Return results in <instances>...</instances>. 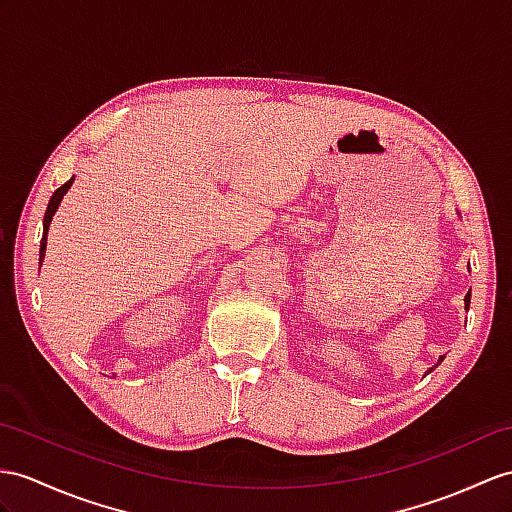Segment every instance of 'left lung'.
<instances>
[{"instance_id": "1", "label": "left lung", "mask_w": 512, "mask_h": 512, "mask_svg": "<svg viewBox=\"0 0 512 512\" xmlns=\"http://www.w3.org/2000/svg\"><path fill=\"white\" fill-rule=\"evenodd\" d=\"M469 304H471V289H469V293L465 295V310H469ZM443 358H445V356H439V363H441ZM439 363H436L434 367H439ZM434 367H432V369H434ZM432 369H428V371H432Z\"/></svg>"}]
</instances>
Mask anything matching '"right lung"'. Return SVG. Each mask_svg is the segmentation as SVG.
I'll list each match as a JSON object with an SVG mask.
<instances>
[{"instance_id": "1", "label": "right lung", "mask_w": 512, "mask_h": 512, "mask_svg": "<svg viewBox=\"0 0 512 512\" xmlns=\"http://www.w3.org/2000/svg\"><path fill=\"white\" fill-rule=\"evenodd\" d=\"M73 180H76V178L67 180L65 184L60 186V189H56V191H54V195H52V197H49V204H47L45 217H43V239H41V252H39V269H41L43 260H45V249H47V232H49V223H52V219H54V215H56V210H58V206H60V202H62V197H65V195H67V191L71 189Z\"/></svg>"}]
</instances>
